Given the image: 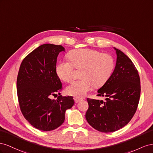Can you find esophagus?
I'll return each instance as SVG.
<instances>
[{
  "label": "esophagus",
  "instance_id": "34e87169",
  "mask_svg": "<svg viewBox=\"0 0 153 153\" xmlns=\"http://www.w3.org/2000/svg\"><path fill=\"white\" fill-rule=\"evenodd\" d=\"M74 101H75V102L77 103V102H79V101H81V99L78 98V97H74Z\"/></svg>",
  "mask_w": 153,
  "mask_h": 153
}]
</instances>
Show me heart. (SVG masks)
Listing matches in <instances>:
<instances>
[{"label": "heart", "mask_w": 153, "mask_h": 153, "mask_svg": "<svg viewBox=\"0 0 153 153\" xmlns=\"http://www.w3.org/2000/svg\"><path fill=\"white\" fill-rule=\"evenodd\" d=\"M69 60H62L56 68L57 76L65 82L71 81L75 68L81 70V79L73 81L67 88L68 94L81 97L93 85L102 86L110 77L115 67L113 57L96 50L79 49L73 50L68 55Z\"/></svg>", "instance_id": "heart-1"}]
</instances>
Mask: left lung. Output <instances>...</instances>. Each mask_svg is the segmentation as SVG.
Returning <instances> with one entry per match:
<instances>
[{
    "instance_id": "8db88e82",
    "label": "left lung",
    "mask_w": 153,
    "mask_h": 153,
    "mask_svg": "<svg viewBox=\"0 0 153 153\" xmlns=\"http://www.w3.org/2000/svg\"><path fill=\"white\" fill-rule=\"evenodd\" d=\"M116 66L108 80L98 90L105 101L87 98L85 117L88 124L103 133L116 131L129 123L137 110L140 80L137 69L127 56L117 49Z\"/></svg>"
}]
</instances>
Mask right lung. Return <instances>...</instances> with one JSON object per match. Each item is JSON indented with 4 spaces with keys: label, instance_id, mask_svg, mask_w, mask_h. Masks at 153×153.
Wrapping results in <instances>:
<instances>
[{
    "label": "right lung",
    "instance_id": "obj_1",
    "mask_svg": "<svg viewBox=\"0 0 153 153\" xmlns=\"http://www.w3.org/2000/svg\"><path fill=\"white\" fill-rule=\"evenodd\" d=\"M64 50L62 45L49 43L39 46L23 59L17 76L21 112L33 127L44 131L59 127L65 111L74 104L72 96L51 99L63 89L56 67L58 56Z\"/></svg>",
    "mask_w": 153,
    "mask_h": 153
}]
</instances>
